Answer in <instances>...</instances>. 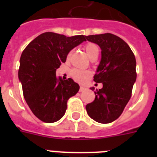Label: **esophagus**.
Returning a JSON list of instances; mask_svg holds the SVG:
<instances>
[{
	"label": "esophagus",
	"instance_id": "1",
	"mask_svg": "<svg viewBox=\"0 0 157 157\" xmlns=\"http://www.w3.org/2000/svg\"><path fill=\"white\" fill-rule=\"evenodd\" d=\"M84 90H86V88H84V87H82V86L80 87L79 92H83V91H84Z\"/></svg>",
	"mask_w": 157,
	"mask_h": 157
}]
</instances>
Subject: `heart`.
Here are the masks:
<instances>
[{
	"label": "heart",
	"mask_w": 157,
	"mask_h": 157,
	"mask_svg": "<svg viewBox=\"0 0 157 157\" xmlns=\"http://www.w3.org/2000/svg\"><path fill=\"white\" fill-rule=\"evenodd\" d=\"M84 50L91 60H94V59H97L100 53L99 46L95 43L92 42H89L86 44L85 46H84ZM71 53L72 51L69 52L68 55H67V59L70 57ZM70 75L75 81L79 83L86 82L91 77L90 72L89 71L80 70V69L77 68L72 69L70 72Z\"/></svg>",
	"instance_id": "b5f03b06"
}]
</instances>
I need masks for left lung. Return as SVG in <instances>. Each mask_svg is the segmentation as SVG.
<instances>
[{
	"instance_id": "1",
	"label": "left lung",
	"mask_w": 157,
	"mask_h": 157,
	"mask_svg": "<svg viewBox=\"0 0 157 157\" xmlns=\"http://www.w3.org/2000/svg\"><path fill=\"white\" fill-rule=\"evenodd\" d=\"M86 39L101 48V60L94 81L103 87L94 91L95 99L86 106L93 120L109 123L120 117L130 101L136 81V59L134 52L120 37L106 33L86 36Z\"/></svg>"
}]
</instances>
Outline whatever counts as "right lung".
Instances as JSON below:
<instances>
[{"mask_svg": "<svg viewBox=\"0 0 157 157\" xmlns=\"http://www.w3.org/2000/svg\"><path fill=\"white\" fill-rule=\"evenodd\" d=\"M85 35L66 37L45 32L30 41L23 51L18 75L23 97L34 116L45 123H54L65 114L67 101L79 90L71 78L56 75L72 48L86 41Z\"/></svg>", "mask_w": 157, "mask_h": 157, "instance_id": "add662e5", "label": "right lung"}]
</instances>
